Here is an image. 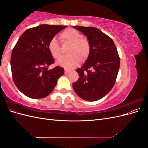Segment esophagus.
<instances>
[{
	"label": "esophagus",
	"mask_w": 148,
	"mask_h": 148,
	"mask_svg": "<svg viewBox=\"0 0 148 148\" xmlns=\"http://www.w3.org/2000/svg\"><path fill=\"white\" fill-rule=\"evenodd\" d=\"M70 72V70H65V74H68Z\"/></svg>",
	"instance_id": "34e87169"
}]
</instances>
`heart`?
Wrapping results in <instances>:
<instances>
[{
  "label": "heart",
  "mask_w": 148,
  "mask_h": 148,
  "mask_svg": "<svg viewBox=\"0 0 148 148\" xmlns=\"http://www.w3.org/2000/svg\"><path fill=\"white\" fill-rule=\"evenodd\" d=\"M60 39L62 43H70L69 53V55L61 57L57 62V65L66 69H72L78 66L81 60H86L91 52V46L88 40L82 37L77 30L69 28L60 35ZM48 50L53 58L57 59L61 56L59 44L56 38L50 40L47 45Z\"/></svg>",
  "instance_id": "1"
}]
</instances>
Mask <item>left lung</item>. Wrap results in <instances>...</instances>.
Listing matches in <instances>:
<instances>
[{
	"label": "left lung",
	"mask_w": 148,
	"mask_h": 148,
	"mask_svg": "<svg viewBox=\"0 0 148 148\" xmlns=\"http://www.w3.org/2000/svg\"><path fill=\"white\" fill-rule=\"evenodd\" d=\"M83 33L90 43L91 52L73 83L75 93L87 101L104 97L113 88L120 67V58L115 44L109 36L95 27L73 26Z\"/></svg>",
	"instance_id": "left-lung-1"
}]
</instances>
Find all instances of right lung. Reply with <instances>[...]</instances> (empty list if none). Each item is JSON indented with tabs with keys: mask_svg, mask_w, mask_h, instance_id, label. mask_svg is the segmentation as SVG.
<instances>
[{
	"mask_svg": "<svg viewBox=\"0 0 148 148\" xmlns=\"http://www.w3.org/2000/svg\"><path fill=\"white\" fill-rule=\"evenodd\" d=\"M66 26L43 24L28 29L21 34L13 48L10 65L13 82L28 97L41 99L50 95L64 68L48 66L54 62L49 52V42Z\"/></svg>",
	"mask_w": 148,
	"mask_h": 148,
	"instance_id": "obj_1",
	"label": "right lung"
}]
</instances>
